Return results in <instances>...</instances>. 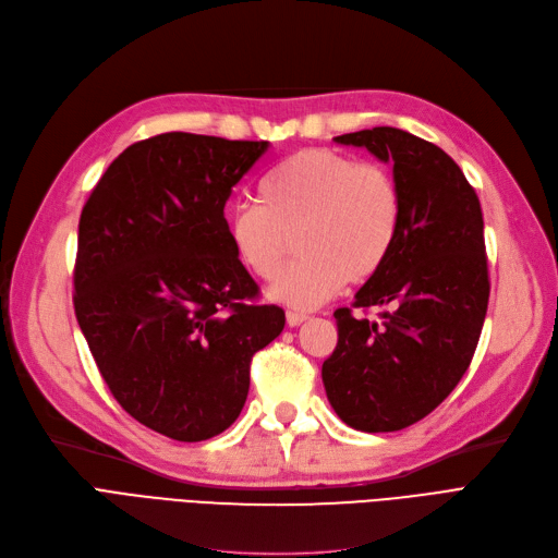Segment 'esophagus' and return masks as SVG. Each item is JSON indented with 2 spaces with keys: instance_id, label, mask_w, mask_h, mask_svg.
I'll return each mask as SVG.
<instances>
[{
  "instance_id": "1",
  "label": "esophagus",
  "mask_w": 558,
  "mask_h": 558,
  "mask_svg": "<svg viewBox=\"0 0 558 558\" xmlns=\"http://www.w3.org/2000/svg\"><path fill=\"white\" fill-rule=\"evenodd\" d=\"M307 317L303 315V313H287V324H290L292 328H296V326H301L303 322H305Z\"/></svg>"
}]
</instances>
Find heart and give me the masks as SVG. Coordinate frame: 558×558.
I'll list each match as a JSON object with an SVG mask.
<instances>
[{"label": "heart", "mask_w": 558, "mask_h": 558, "mask_svg": "<svg viewBox=\"0 0 558 558\" xmlns=\"http://www.w3.org/2000/svg\"><path fill=\"white\" fill-rule=\"evenodd\" d=\"M257 204L227 216L234 257L259 280H274L296 239L294 266L268 299L311 313L331 301L347 280L363 282L386 264L398 241L402 202L398 185L377 165L352 156L303 149L259 181Z\"/></svg>", "instance_id": "1"}]
</instances>
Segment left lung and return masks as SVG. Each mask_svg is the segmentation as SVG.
Here are the masks:
<instances>
[{
  "label": "left lung",
  "instance_id": "8db88e82",
  "mask_svg": "<svg viewBox=\"0 0 558 558\" xmlns=\"http://www.w3.org/2000/svg\"><path fill=\"white\" fill-rule=\"evenodd\" d=\"M333 140L393 165L402 218L386 264L354 296L384 313L367 322L336 311L338 344L322 381L342 423L396 432L437 409L476 352L489 299L483 211L437 144L393 126Z\"/></svg>",
  "mask_w": 558,
  "mask_h": 558
}]
</instances>
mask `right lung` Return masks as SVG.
<instances>
[{
	"mask_svg": "<svg viewBox=\"0 0 558 558\" xmlns=\"http://www.w3.org/2000/svg\"><path fill=\"white\" fill-rule=\"evenodd\" d=\"M268 142L162 133L119 154L80 216L75 317L117 402L160 435L230 427L251 359L284 328L227 239L225 204Z\"/></svg>",
	"mask_w": 558,
	"mask_h": 558,
	"instance_id": "right-lung-1",
	"label": "right lung"
}]
</instances>
